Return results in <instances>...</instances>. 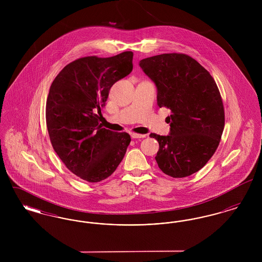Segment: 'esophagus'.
Returning <instances> with one entry per match:
<instances>
[{
    "mask_svg": "<svg viewBox=\"0 0 262 262\" xmlns=\"http://www.w3.org/2000/svg\"><path fill=\"white\" fill-rule=\"evenodd\" d=\"M132 138H144L146 137L145 135H138V134H130Z\"/></svg>",
    "mask_w": 262,
    "mask_h": 262,
    "instance_id": "esophagus-1",
    "label": "esophagus"
}]
</instances>
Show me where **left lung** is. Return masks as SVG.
<instances>
[{
	"label": "left lung",
	"instance_id": "1",
	"mask_svg": "<svg viewBox=\"0 0 262 262\" xmlns=\"http://www.w3.org/2000/svg\"><path fill=\"white\" fill-rule=\"evenodd\" d=\"M155 83L158 106L169 108L168 136L150 134L159 143L155 157L163 173L185 178L200 171L217 149L224 129L223 102L210 74L185 54H162L139 62Z\"/></svg>",
	"mask_w": 262,
	"mask_h": 262
}]
</instances>
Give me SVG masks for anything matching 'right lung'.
Listing matches in <instances>:
<instances>
[{
  "instance_id": "add662e5",
  "label": "right lung",
  "mask_w": 262,
  "mask_h": 262,
  "mask_svg": "<svg viewBox=\"0 0 262 262\" xmlns=\"http://www.w3.org/2000/svg\"><path fill=\"white\" fill-rule=\"evenodd\" d=\"M133 52L85 57L67 64L51 84L46 123L51 143L66 167L89 183L115 172L130 142L126 133L102 127L109 90L133 71Z\"/></svg>"
}]
</instances>
